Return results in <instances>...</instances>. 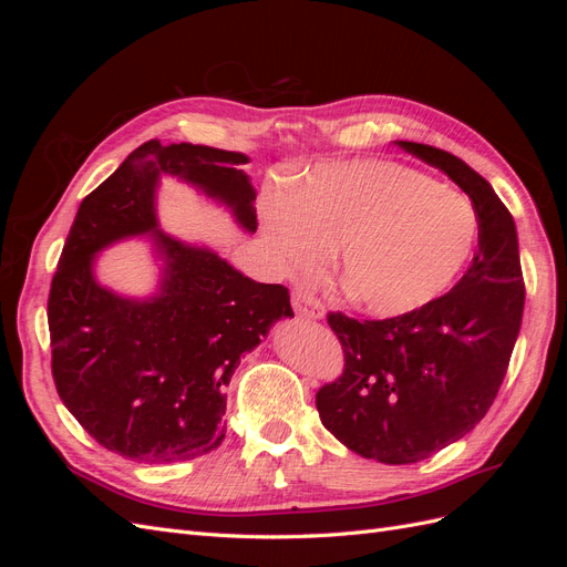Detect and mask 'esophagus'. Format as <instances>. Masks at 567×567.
<instances>
[{"mask_svg":"<svg viewBox=\"0 0 567 567\" xmlns=\"http://www.w3.org/2000/svg\"><path fill=\"white\" fill-rule=\"evenodd\" d=\"M293 310L302 319H323L321 302L307 293V290H296V293H293Z\"/></svg>","mask_w":567,"mask_h":567,"instance_id":"esophagus-1","label":"esophagus"}]
</instances>
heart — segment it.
I'll use <instances>...</instances> for the list:
<instances>
[{
	"label": "heart",
	"mask_w": 567,
	"mask_h": 567,
	"mask_svg": "<svg viewBox=\"0 0 567 567\" xmlns=\"http://www.w3.org/2000/svg\"><path fill=\"white\" fill-rule=\"evenodd\" d=\"M262 225L286 274L317 271L340 245L342 293L381 319L419 315L447 296L477 244L466 196L392 161L319 165L269 205Z\"/></svg>",
	"instance_id": "heart-1"
}]
</instances>
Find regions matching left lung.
Returning a JSON list of instances; mask_svg holds the SVG:
<instances>
[{"label": "left lung", "mask_w": 567, "mask_h": 567, "mask_svg": "<svg viewBox=\"0 0 567 567\" xmlns=\"http://www.w3.org/2000/svg\"><path fill=\"white\" fill-rule=\"evenodd\" d=\"M394 144L442 169L471 198L477 252L450 293L419 315H329L346 369L317 392V409L348 450L400 466L444 450L483 421L520 333L525 284L516 221L492 184L447 151Z\"/></svg>", "instance_id": "obj_1"}]
</instances>
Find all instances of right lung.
Instances as JSON below:
<instances>
[{
	"label": "right lung",
	"mask_w": 567,
	"mask_h": 567,
	"mask_svg": "<svg viewBox=\"0 0 567 567\" xmlns=\"http://www.w3.org/2000/svg\"><path fill=\"white\" fill-rule=\"evenodd\" d=\"M236 151L146 142L84 198L49 293L51 373L59 398L101 447L140 463L217 450L227 385L246 352L293 317L288 288L257 284L213 248L158 225V188L177 177L255 234L257 192ZM144 235L159 262L146 299L95 279L97 252Z\"/></svg>",
	"instance_id": "1"
}]
</instances>
